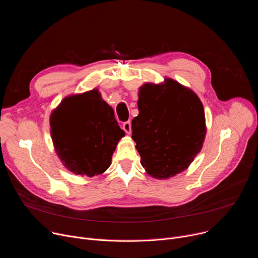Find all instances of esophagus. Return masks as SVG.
Here are the masks:
<instances>
[{"label":"esophagus","mask_w":258,"mask_h":258,"mask_svg":"<svg viewBox=\"0 0 258 258\" xmlns=\"http://www.w3.org/2000/svg\"><path fill=\"white\" fill-rule=\"evenodd\" d=\"M122 128H123V131L126 133V134H131V132H132V123H131V121L128 120V121H124L123 123H122Z\"/></svg>","instance_id":"34e87169"}]
</instances>
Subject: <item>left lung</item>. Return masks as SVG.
Wrapping results in <instances>:
<instances>
[{
  "mask_svg": "<svg viewBox=\"0 0 258 258\" xmlns=\"http://www.w3.org/2000/svg\"><path fill=\"white\" fill-rule=\"evenodd\" d=\"M139 115L132 121L141 164L151 176L168 178L188 168L200 152L206 126L198 96L177 82L140 88Z\"/></svg>",
  "mask_w": 258,
  "mask_h": 258,
  "instance_id": "left-lung-1",
  "label": "left lung"
}]
</instances>
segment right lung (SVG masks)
Masks as SVG:
<instances>
[{
    "label": "right lung",
    "instance_id": "1",
    "mask_svg": "<svg viewBox=\"0 0 258 258\" xmlns=\"http://www.w3.org/2000/svg\"><path fill=\"white\" fill-rule=\"evenodd\" d=\"M55 150L70 171L94 176L111 164L124 132L98 90L66 97L50 118Z\"/></svg>",
    "mask_w": 258,
    "mask_h": 258
}]
</instances>
